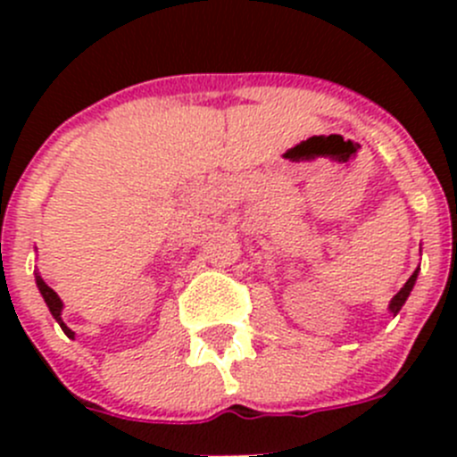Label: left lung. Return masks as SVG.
I'll use <instances>...</instances> for the list:
<instances>
[{
    "label": "left lung",
    "mask_w": 457,
    "mask_h": 457,
    "mask_svg": "<svg viewBox=\"0 0 457 457\" xmlns=\"http://www.w3.org/2000/svg\"><path fill=\"white\" fill-rule=\"evenodd\" d=\"M416 278H418V270L413 271L411 274V278L407 280V283H404V287L400 289L398 294H395L394 298H391V303H389V310H391V314H398L400 310H403V305H404V301H407L409 298V294H411V289H413V285H416Z\"/></svg>",
    "instance_id": "8db88e82"
}]
</instances>
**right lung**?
Returning <instances> with one entry per match:
<instances>
[{
    "label": "right lung",
    "mask_w": 457,
    "mask_h": 457,
    "mask_svg": "<svg viewBox=\"0 0 457 457\" xmlns=\"http://www.w3.org/2000/svg\"><path fill=\"white\" fill-rule=\"evenodd\" d=\"M37 287H39V292H41V296H44L46 305H48L50 314L54 316V320H57L59 325H62L63 334H66L68 338H72V336H75V331L68 329V327L63 325V320H62V307H63V305H62V298L57 296V292H54L53 287H48V285L44 283V278H41V276H37Z\"/></svg>",
    "instance_id": "add662e5"
}]
</instances>
